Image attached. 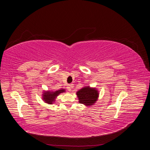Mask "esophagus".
Masks as SVG:
<instances>
[{
  "instance_id": "obj_1",
  "label": "esophagus",
  "mask_w": 150,
  "mask_h": 150,
  "mask_svg": "<svg viewBox=\"0 0 150 150\" xmlns=\"http://www.w3.org/2000/svg\"><path fill=\"white\" fill-rule=\"evenodd\" d=\"M73 87V85L72 84H68L67 86V89H68V91H71V89Z\"/></svg>"
}]
</instances>
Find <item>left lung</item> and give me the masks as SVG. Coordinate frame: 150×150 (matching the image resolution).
Returning <instances> with one entry per match:
<instances>
[{
    "mask_svg": "<svg viewBox=\"0 0 150 150\" xmlns=\"http://www.w3.org/2000/svg\"><path fill=\"white\" fill-rule=\"evenodd\" d=\"M77 96L79 98V101L81 104L86 106H91L96 101L99 93L95 88H90L89 86L81 89L77 92Z\"/></svg>",
    "mask_w": 150,
    "mask_h": 150,
    "instance_id": "obj_1",
    "label": "left lung"
}]
</instances>
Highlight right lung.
<instances>
[{"label":"right lung","instance_id":"add662e5","mask_svg":"<svg viewBox=\"0 0 150 150\" xmlns=\"http://www.w3.org/2000/svg\"><path fill=\"white\" fill-rule=\"evenodd\" d=\"M65 91V89H61L60 90H57L56 91L54 92H46L43 94V100L48 103V104H53L52 103L55 101V99L56 98V96H57L60 93H62L63 92Z\"/></svg>","mask_w":150,"mask_h":150}]
</instances>
